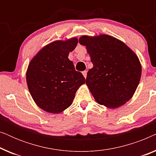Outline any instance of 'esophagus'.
Masks as SVG:
<instances>
[{"label": "esophagus", "mask_w": 156, "mask_h": 156, "mask_svg": "<svg viewBox=\"0 0 156 156\" xmlns=\"http://www.w3.org/2000/svg\"><path fill=\"white\" fill-rule=\"evenodd\" d=\"M82 74H83V76H84V78H86L87 77V71L82 72Z\"/></svg>", "instance_id": "34e87169"}]
</instances>
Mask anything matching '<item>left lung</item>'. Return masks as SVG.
Here are the masks:
<instances>
[{"label": "left lung", "mask_w": 156, "mask_h": 156, "mask_svg": "<svg viewBox=\"0 0 156 156\" xmlns=\"http://www.w3.org/2000/svg\"><path fill=\"white\" fill-rule=\"evenodd\" d=\"M79 42L86 47L93 67L86 84L100 105L116 108L133 97L139 84L142 68L136 53L113 36L82 35Z\"/></svg>", "instance_id": "obj_1"}]
</instances>
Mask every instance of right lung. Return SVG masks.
I'll use <instances>...</instances> for the list:
<instances>
[{"instance_id":"obj_1","label":"right lung","mask_w":156,"mask_h":156,"mask_svg":"<svg viewBox=\"0 0 156 156\" xmlns=\"http://www.w3.org/2000/svg\"><path fill=\"white\" fill-rule=\"evenodd\" d=\"M78 43L76 37L44 46L30 62L26 72L29 91L42 110L59 114L69 107L76 90L85 83L68 58Z\"/></svg>"}]
</instances>
